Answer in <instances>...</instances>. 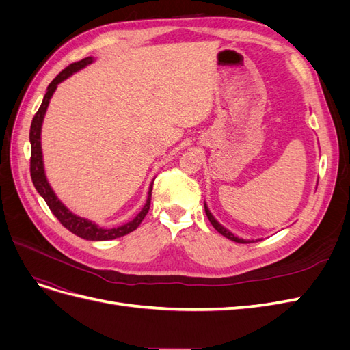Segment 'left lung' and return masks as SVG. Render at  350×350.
<instances>
[{
  "mask_svg": "<svg viewBox=\"0 0 350 350\" xmlns=\"http://www.w3.org/2000/svg\"><path fill=\"white\" fill-rule=\"evenodd\" d=\"M204 208H206V215H207V217H208V220H210V224L213 225V228L219 232V234H221L224 237H226L228 239H230V241H235V242H238V243H248V241H245V239H241V238H238V237H235L234 234H230V232L228 230V229H225L224 226H221L219 221L211 216V213L208 211V208L206 207V204H204Z\"/></svg>",
  "mask_w": 350,
  "mask_h": 350,
  "instance_id": "left-lung-1",
  "label": "left lung"
}]
</instances>
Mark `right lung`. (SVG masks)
Masks as SVG:
<instances>
[{
  "label": "right lung",
  "instance_id": "add662e5",
  "mask_svg": "<svg viewBox=\"0 0 350 350\" xmlns=\"http://www.w3.org/2000/svg\"><path fill=\"white\" fill-rule=\"evenodd\" d=\"M93 59L92 57L83 58L77 62H72L68 67H66L62 70L58 76L49 83L48 90L44 96V100H42L40 107L38 109V112L35 113L33 120H31V125H30V176L31 181H33L35 188L38 189V193L44 197V200L46 201L48 207L51 208L52 213L55 215V217L61 221V225L67 228L70 232H72L74 235H77L83 239H89V241H108V239H115L124 237L130 232L135 230L137 228L140 226V224L143 221V219L146 217L147 211L150 208V200H152V189H153V184L149 188V196H147V201L144 207L142 208V211L137 215L131 221L125 224L122 226L113 228V229H103L99 228L98 225L92 224L90 220L79 217L76 215H72L71 211L61 203L58 200V197L55 196V193L52 191L51 185L46 181V176L44 172V162H42V147H40V126H42V121H44V115L46 112V108L49 105V99L52 96V93L55 92L58 83H61L64 79H67L70 74L79 71L80 68L86 67L88 64H90Z\"/></svg>",
  "mask_w": 350,
  "mask_h": 350
}]
</instances>
